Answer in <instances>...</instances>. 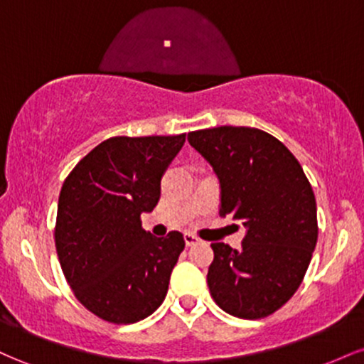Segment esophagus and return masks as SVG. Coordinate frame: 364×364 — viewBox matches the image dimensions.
I'll return each mask as SVG.
<instances>
[{
    "label": "esophagus",
    "instance_id": "34e87169",
    "mask_svg": "<svg viewBox=\"0 0 364 364\" xmlns=\"http://www.w3.org/2000/svg\"><path fill=\"white\" fill-rule=\"evenodd\" d=\"M185 243L186 246H193V245H198L200 240L195 235H191V232H185Z\"/></svg>",
    "mask_w": 364,
    "mask_h": 364
}]
</instances>
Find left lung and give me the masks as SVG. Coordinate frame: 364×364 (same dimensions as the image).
I'll list each match as a JSON object with an SVG mask.
<instances>
[{
	"label": "left lung",
	"instance_id": "obj_1",
	"mask_svg": "<svg viewBox=\"0 0 364 364\" xmlns=\"http://www.w3.org/2000/svg\"><path fill=\"white\" fill-rule=\"evenodd\" d=\"M220 185L219 214L241 220V248L214 243L207 284L229 315H272L298 291L318 237L316 202L301 164L258 128L219 127L188 133Z\"/></svg>",
	"mask_w": 364,
	"mask_h": 364
}]
</instances>
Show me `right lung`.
<instances>
[{
	"label": "right lung",
	"instance_id": "obj_1",
	"mask_svg": "<svg viewBox=\"0 0 364 364\" xmlns=\"http://www.w3.org/2000/svg\"><path fill=\"white\" fill-rule=\"evenodd\" d=\"M176 136H114L92 149L65 179L58 202L56 252L87 310L111 323L147 318L168 294L185 237H156L140 215L161 198V178L178 156Z\"/></svg>",
	"mask_w": 364,
	"mask_h": 364
}]
</instances>
